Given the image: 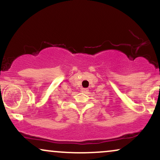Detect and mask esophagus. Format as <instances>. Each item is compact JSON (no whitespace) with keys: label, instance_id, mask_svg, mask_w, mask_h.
<instances>
[{"label":"esophagus","instance_id":"34e87169","mask_svg":"<svg viewBox=\"0 0 160 160\" xmlns=\"http://www.w3.org/2000/svg\"><path fill=\"white\" fill-rule=\"evenodd\" d=\"M81 91H82V92L86 93V92H87L88 91H89V89H86V88H82V89H81Z\"/></svg>","mask_w":160,"mask_h":160}]
</instances>
